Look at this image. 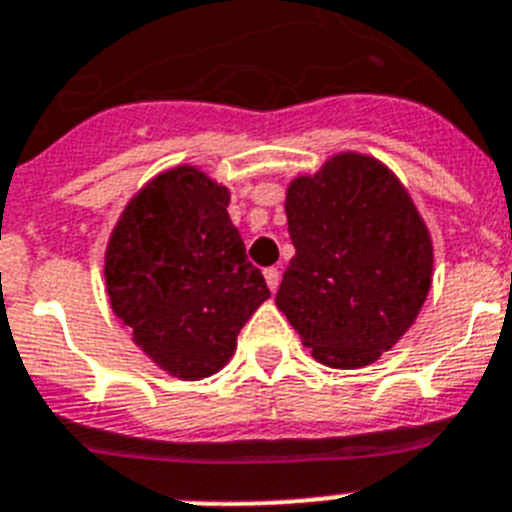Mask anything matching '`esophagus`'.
I'll list each match as a JSON object with an SVG mask.
<instances>
[{"label":"esophagus","mask_w":512,"mask_h":512,"mask_svg":"<svg viewBox=\"0 0 512 512\" xmlns=\"http://www.w3.org/2000/svg\"><path fill=\"white\" fill-rule=\"evenodd\" d=\"M264 276H266V284H269L271 292H276V289H279V281H281V271L276 269V266H269V269L264 271Z\"/></svg>","instance_id":"obj_1"}]
</instances>
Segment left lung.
<instances>
[{
  "mask_svg": "<svg viewBox=\"0 0 512 512\" xmlns=\"http://www.w3.org/2000/svg\"><path fill=\"white\" fill-rule=\"evenodd\" d=\"M294 259L276 307L330 368H363L414 325L434 248L406 187L378 159L345 152L292 180Z\"/></svg>",
  "mask_w": 512,
  "mask_h": 512,
  "instance_id": "left-lung-1",
  "label": "left lung"
}]
</instances>
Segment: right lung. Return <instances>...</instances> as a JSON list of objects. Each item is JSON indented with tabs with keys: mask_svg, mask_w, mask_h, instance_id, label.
Returning <instances> with one entry per match:
<instances>
[{
	"mask_svg": "<svg viewBox=\"0 0 512 512\" xmlns=\"http://www.w3.org/2000/svg\"><path fill=\"white\" fill-rule=\"evenodd\" d=\"M228 200V187L182 164L129 200L106 248L111 309L159 368L185 381L218 373L269 299Z\"/></svg>",
	"mask_w": 512,
	"mask_h": 512,
	"instance_id": "right-lung-1",
	"label": "right lung"
}]
</instances>
